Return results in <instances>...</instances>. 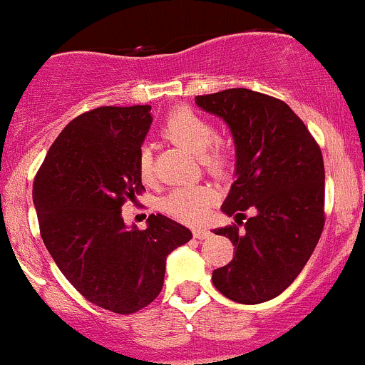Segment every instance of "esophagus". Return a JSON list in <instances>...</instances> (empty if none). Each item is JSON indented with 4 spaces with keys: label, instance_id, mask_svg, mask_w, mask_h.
<instances>
[{
    "label": "esophagus",
    "instance_id": "esophagus-1",
    "mask_svg": "<svg viewBox=\"0 0 365 365\" xmlns=\"http://www.w3.org/2000/svg\"><path fill=\"white\" fill-rule=\"evenodd\" d=\"M193 235H195V237H197V239L204 240V239H209V237H210V232L205 230V228H195Z\"/></svg>",
    "mask_w": 365,
    "mask_h": 365
}]
</instances>
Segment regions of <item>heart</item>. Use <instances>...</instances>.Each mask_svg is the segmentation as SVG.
<instances>
[{
  "label": "heart",
  "mask_w": 365,
  "mask_h": 365,
  "mask_svg": "<svg viewBox=\"0 0 365 365\" xmlns=\"http://www.w3.org/2000/svg\"><path fill=\"white\" fill-rule=\"evenodd\" d=\"M161 133L175 145L190 151L191 155L202 156V161L210 172L221 174L227 168V153L220 145L210 148L216 140V130L212 123L191 108L181 107L172 110L161 126ZM138 172L144 181L153 178V155L148 145H144L138 153ZM214 202H216V193L209 186H184L167 195L161 205L165 212L178 217L179 221L197 225L205 221Z\"/></svg>",
  "instance_id": "b5f03b06"
}]
</instances>
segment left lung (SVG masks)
<instances>
[{
    "instance_id": "8db88e82",
    "label": "left lung",
    "mask_w": 365,
    "mask_h": 365,
    "mask_svg": "<svg viewBox=\"0 0 365 365\" xmlns=\"http://www.w3.org/2000/svg\"><path fill=\"white\" fill-rule=\"evenodd\" d=\"M202 110L223 119L235 144V182L221 210L237 225L212 230L235 246L212 272L217 290L239 304L283 294L313 255L325 225V168L318 144L284 101L225 89L197 96ZM255 214L239 231L244 210Z\"/></svg>"
}]
</instances>
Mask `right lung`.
<instances>
[{
  "label": "right lung",
  "instance_id": "obj_1",
  "mask_svg": "<svg viewBox=\"0 0 365 365\" xmlns=\"http://www.w3.org/2000/svg\"><path fill=\"white\" fill-rule=\"evenodd\" d=\"M151 105L100 107L65 126L33 184L40 234L52 260L82 297L130 314L160 295L167 257L190 228L151 214L128 227L121 207L142 186L138 153L151 128Z\"/></svg>",
  "mask_w": 365,
  "mask_h": 365
}]
</instances>
